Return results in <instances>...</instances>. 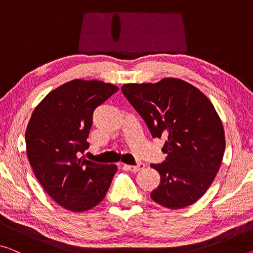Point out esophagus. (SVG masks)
Listing matches in <instances>:
<instances>
[{"instance_id": "esophagus-1", "label": "esophagus", "mask_w": 253, "mask_h": 253, "mask_svg": "<svg viewBox=\"0 0 253 253\" xmlns=\"http://www.w3.org/2000/svg\"><path fill=\"white\" fill-rule=\"evenodd\" d=\"M124 167H126V169H130L131 172L137 173V172H139L140 169H142L143 167H145V164H143V163H138L137 165H124Z\"/></svg>"}]
</instances>
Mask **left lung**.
Masks as SVG:
<instances>
[{"label": "left lung", "mask_w": 253, "mask_h": 253, "mask_svg": "<svg viewBox=\"0 0 253 253\" xmlns=\"http://www.w3.org/2000/svg\"><path fill=\"white\" fill-rule=\"evenodd\" d=\"M121 90L153 138L166 141L161 164H151L161 183L150 193L163 207L181 209L204 196L219 170L224 127L206 95L189 83L165 78L156 84H126Z\"/></svg>", "instance_id": "1"}]
</instances>
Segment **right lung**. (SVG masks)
Segmentation results:
<instances>
[{
    "label": "right lung",
    "mask_w": 253,
    "mask_h": 253,
    "mask_svg": "<svg viewBox=\"0 0 253 253\" xmlns=\"http://www.w3.org/2000/svg\"><path fill=\"white\" fill-rule=\"evenodd\" d=\"M119 88L99 80L76 79L49 92L35 108L26 130L27 157L48 196L68 211L81 212L102 201L116 165L79 158L95 108Z\"/></svg>",
    "instance_id": "right-lung-1"
}]
</instances>
